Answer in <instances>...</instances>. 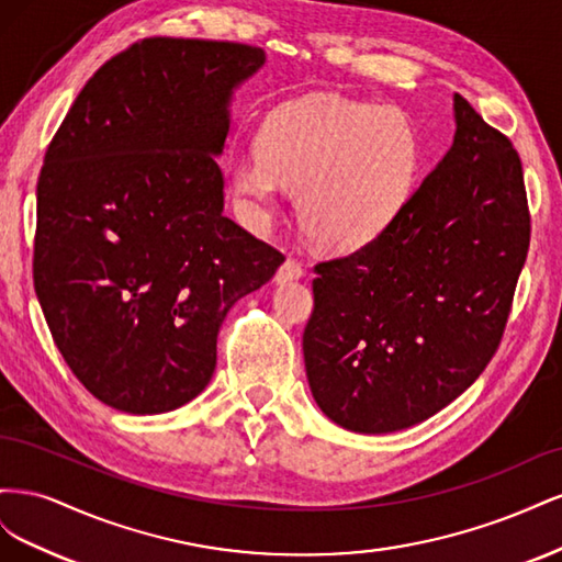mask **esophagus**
<instances>
[{"label":"esophagus","instance_id":"obj_1","mask_svg":"<svg viewBox=\"0 0 562 562\" xmlns=\"http://www.w3.org/2000/svg\"><path fill=\"white\" fill-rule=\"evenodd\" d=\"M304 277V265L295 258H285V262L277 269V283H288V281H295Z\"/></svg>","mask_w":562,"mask_h":562}]
</instances>
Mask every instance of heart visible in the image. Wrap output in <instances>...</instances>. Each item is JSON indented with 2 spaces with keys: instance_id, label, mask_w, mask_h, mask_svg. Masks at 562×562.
I'll return each mask as SVG.
<instances>
[{
  "instance_id": "obj_1",
  "label": "heart",
  "mask_w": 562,
  "mask_h": 562,
  "mask_svg": "<svg viewBox=\"0 0 562 562\" xmlns=\"http://www.w3.org/2000/svg\"><path fill=\"white\" fill-rule=\"evenodd\" d=\"M260 155L234 164V190L269 215L277 190L297 194L300 225L328 250L380 236L411 196L417 149L405 116L345 95L300 98L271 112Z\"/></svg>"
}]
</instances>
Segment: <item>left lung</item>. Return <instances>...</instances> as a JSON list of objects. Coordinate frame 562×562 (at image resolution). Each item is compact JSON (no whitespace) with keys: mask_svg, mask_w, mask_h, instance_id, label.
I'll return each instance as SVG.
<instances>
[{"mask_svg":"<svg viewBox=\"0 0 562 562\" xmlns=\"http://www.w3.org/2000/svg\"><path fill=\"white\" fill-rule=\"evenodd\" d=\"M448 155L370 244L316 265L302 335L318 407L389 434L429 419L497 353L530 248L514 143L454 95Z\"/></svg>","mask_w":562,"mask_h":562,"instance_id":"1","label":"left lung"}]
</instances>
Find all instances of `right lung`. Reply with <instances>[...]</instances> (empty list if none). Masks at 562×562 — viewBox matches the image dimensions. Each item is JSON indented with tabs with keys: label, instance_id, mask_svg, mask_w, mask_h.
I'll use <instances>...</instances> for the list:
<instances>
[{
	"label": "right lung",
	"instance_id": "add662e5",
	"mask_svg": "<svg viewBox=\"0 0 562 562\" xmlns=\"http://www.w3.org/2000/svg\"><path fill=\"white\" fill-rule=\"evenodd\" d=\"M262 63L239 42L138 40L87 81L46 147L32 281L65 363L114 411L199 396L232 304L285 260L223 215L213 157L232 89Z\"/></svg>",
	"mask_w": 562,
	"mask_h": 562
}]
</instances>
